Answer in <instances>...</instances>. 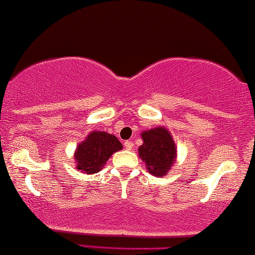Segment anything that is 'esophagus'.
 I'll use <instances>...</instances> for the list:
<instances>
[{
	"mask_svg": "<svg viewBox=\"0 0 255 255\" xmlns=\"http://www.w3.org/2000/svg\"><path fill=\"white\" fill-rule=\"evenodd\" d=\"M124 147L127 149H132L133 148V141H131V140L124 141Z\"/></svg>",
	"mask_w": 255,
	"mask_h": 255,
	"instance_id": "1",
	"label": "esophagus"
}]
</instances>
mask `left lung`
<instances>
[{
  "instance_id": "1",
  "label": "left lung",
  "mask_w": 255,
  "mask_h": 255,
  "mask_svg": "<svg viewBox=\"0 0 255 255\" xmlns=\"http://www.w3.org/2000/svg\"><path fill=\"white\" fill-rule=\"evenodd\" d=\"M142 145L139 156L146 163L148 172L154 176L166 175L176 158L175 142L172 134L163 127L154 128L141 133Z\"/></svg>"
}]
</instances>
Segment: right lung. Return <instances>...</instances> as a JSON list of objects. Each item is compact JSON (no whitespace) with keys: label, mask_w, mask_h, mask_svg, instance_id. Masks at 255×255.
<instances>
[{"label":"right lung","mask_w":255,"mask_h":255,"mask_svg":"<svg viewBox=\"0 0 255 255\" xmlns=\"http://www.w3.org/2000/svg\"><path fill=\"white\" fill-rule=\"evenodd\" d=\"M123 148L122 142L114 134L104 131H93L80 142L74 153L76 169L83 173L100 172L115 152Z\"/></svg>","instance_id":"add662e5"}]
</instances>
